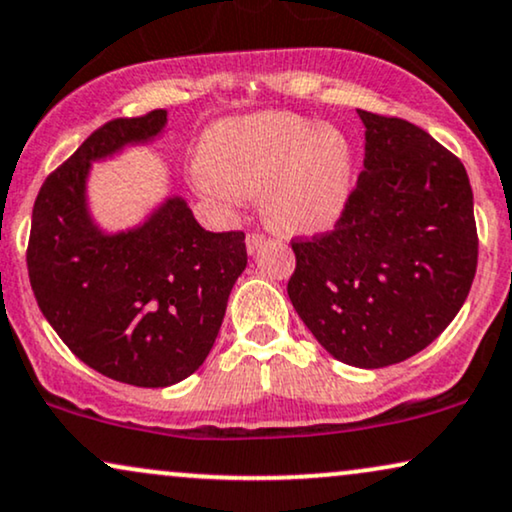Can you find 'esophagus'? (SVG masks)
Segmentation results:
<instances>
[{
  "label": "esophagus",
  "mask_w": 512,
  "mask_h": 512,
  "mask_svg": "<svg viewBox=\"0 0 512 512\" xmlns=\"http://www.w3.org/2000/svg\"><path fill=\"white\" fill-rule=\"evenodd\" d=\"M265 242H268V237H265L263 232H249V235H247V249H249V254H254V251H256L258 247H263Z\"/></svg>",
  "instance_id": "esophagus-1"
}]
</instances>
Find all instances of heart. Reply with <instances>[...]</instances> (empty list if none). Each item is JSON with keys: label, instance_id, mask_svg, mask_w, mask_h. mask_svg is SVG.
<instances>
[{"label": "heart", "instance_id": "1", "mask_svg": "<svg viewBox=\"0 0 512 512\" xmlns=\"http://www.w3.org/2000/svg\"><path fill=\"white\" fill-rule=\"evenodd\" d=\"M197 178L228 197L263 192L265 216L277 228L322 230L353 190V150L334 126L291 112H261L211 131Z\"/></svg>", "mask_w": 512, "mask_h": 512}]
</instances>
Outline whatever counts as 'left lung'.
I'll use <instances>...</instances> for the list:
<instances>
[{"label": "left lung", "instance_id": "1", "mask_svg": "<svg viewBox=\"0 0 512 512\" xmlns=\"http://www.w3.org/2000/svg\"><path fill=\"white\" fill-rule=\"evenodd\" d=\"M364 171L334 230L291 240L296 313L338 362L390 367L435 341L477 268L461 159L400 117L360 110Z\"/></svg>", "mask_w": 512, "mask_h": 512}]
</instances>
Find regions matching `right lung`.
Returning a JSON list of instances; mask_svg holds the SVG:
<instances>
[{
	"label": "right lung",
	"mask_w": 512,
	"mask_h": 512,
	"mask_svg": "<svg viewBox=\"0 0 512 512\" xmlns=\"http://www.w3.org/2000/svg\"><path fill=\"white\" fill-rule=\"evenodd\" d=\"M164 124L167 110H152L96 129L46 176L28 242L32 291L56 334L98 374L138 388L174 386L202 367L247 268L244 232L204 230L181 197L119 235L91 221V162L150 141Z\"/></svg>",
	"instance_id": "obj_1"
}]
</instances>
